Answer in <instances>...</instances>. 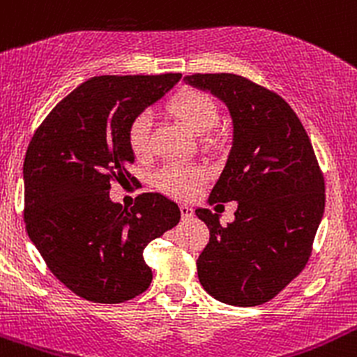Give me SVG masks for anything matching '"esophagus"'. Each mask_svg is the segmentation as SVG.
Masks as SVG:
<instances>
[{"label":"esophagus","mask_w":357,"mask_h":357,"mask_svg":"<svg viewBox=\"0 0 357 357\" xmlns=\"http://www.w3.org/2000/svg\"><path fill=\"white\" fill-rule=\"evenodd\" d=\"M179 208H181L183 220H190V218H193L195 211H193V208H191L190 205H181V206H179Z\"/></svg>","instance_id":"34e87169"}]
</instances>
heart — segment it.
<instances>
[{"label":"heart","instance_id":"heart-1","mask_svg":"<svg viewBox=\"0 0 357 357\" xmlns=\"http://www.w3.org/2000/svg\"><path fill=\"white\" fill-rule=\"evenodd\" d=\"M171 112L195 134L210 132L218 121V107L208 93L199 89H183L172 98ZM128 146L137 158H144L151 151V116L147 112L132 119L127 132ZM205 181V172L186 164H167L154 176V185L166 195L188 198Z\"/></svg>","mask_w":357,"mask_h":357}]
</instances>
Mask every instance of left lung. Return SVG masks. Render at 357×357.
<instances>
[{"instance_id": "1", "label": "left lung", "mask_w": 357, "mask_h": 357, "mask_svg": "<svg viewBox=\"0 0 357 357\" xmlns=\"http://www.w3.org/2000/svg\"><path fill=\"white\" fill-rule=\"evenodd\" d=\"M185 81L220 98L234 121V144L208 203L237 202L236 220L222 227L206 208L195 213L210 241L198 278L213 298L256 307L303 271L322 220L325 181L312 142L278 93L237 74H193Z\"/></svg>"}]
</instances>
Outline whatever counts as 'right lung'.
<instances>
[{"label": "right lung", "mask_w": 357, "mask_h": 357, "mask_svg": "<svg viewBox=\"0 0 357 357\" xmlns=\"http://www.w3.org/2000/svg\"><path fill=\"white\" fill-rule=\"evenodd\" d=\"M179 79V73L91 77L59 101L30 140L26 232L47 268L81 298L121 303L151 287L142 252L178 225L181 210L160 193L139 195L127 210L109 199V183L130 178L132 119Z\"/></svg>", "instance_id": "right-lung-1"}]
</instances>
